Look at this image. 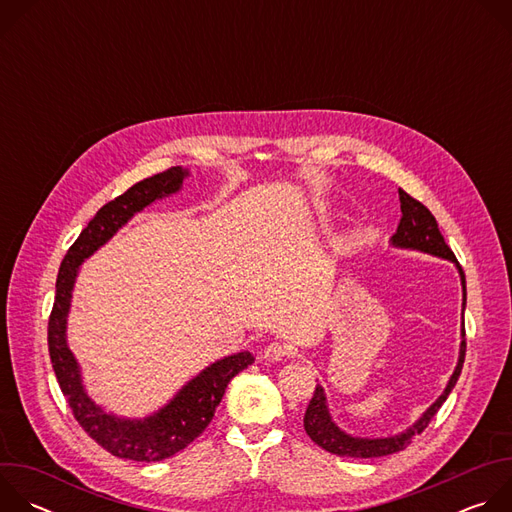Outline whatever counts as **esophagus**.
Wrapping results in <instances>:
<instances>
[{
    "mask_svg": "<svg viewBox=\"0 0 512 512\" xmlns=\"http://www.w3.org/2000/svg\"><path fill=\"white\" fill-rule=\"evenodd\" d=\"M289 356V348L281 342H271L265 346L263 350V358L265 360H271V362H279V360H285Z\"/></svg>",
    "mask_w": 512,
    "mask_h": 512,
    "instance_id": "34e87169",
    "label": "esophagus"
}]
</instances>
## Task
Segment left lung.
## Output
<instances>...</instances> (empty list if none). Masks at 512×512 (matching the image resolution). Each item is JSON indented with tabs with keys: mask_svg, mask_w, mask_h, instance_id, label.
<instances>
[{
	"mask_svg": "<svg viewBox=\"0 0 512 512\" xmlns=\"http://www.w3.org/2000/svg\"><path fill=\"white\" fill-rule=\"evenodd\" d=\"M399 200H401V221L397 225V233L389 239V245L395 249L419 251V253L431 255V257L452 261L458 269L460 283H462V330H460L462 342H460V350H458V362H456V369H454L444 393L419 415V419H415V423H411L407 429H403L395 435H387V437H360V435H352V433L344 431L332 419L326 393H324L322 385H318L314 391V397L306 409V415H304V429L312 437V442H316L320 448H324L330 454L344 456V458H381V456H389V454L405 450L411 444L413 435L421 433L427 427V423L433 419L437 409L444 405V401L456 387L458 377L462 373L464 356H466V330H464L466 275H464L462 267L458 265L456 255L446 245L440 229H437L435 216L421 202L411 198L401 188H399Z\"/></svg>",
	"mask_w": 512,
	"mask_h": 512,
	"instance_id": "8db88e82",
	"label": "left lung"
}]
</instances>
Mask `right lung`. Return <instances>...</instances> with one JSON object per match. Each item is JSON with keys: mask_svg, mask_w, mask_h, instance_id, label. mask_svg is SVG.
Segmentation results:
<instances>
[{"mask_svg": "<svg viewBox=\"0 0 512 512\" xmlns=\"http://www.w3.org/2000/svg\"><path fill=\"white\" fill-rule=\"evenodd\" d=\"M188 176V168L176 166L133 184L125 194L107 202L68 249L56 277V298L48 320V350L58 385L77 421L93 440L109 454L133 462H160L192 444L210 423L231 379L255 362L249 350L218 358L186 381L158 411L145 417H123L93 401L83 381L81 364L68 346L66 328L72 289L81 265L109 243L137 212L156 200L178 194Z\"/></svg>", "mask_w": 512, "mask_h": 512, "instance_id": "add662e5", "label": "right lung"}]
</instances>
